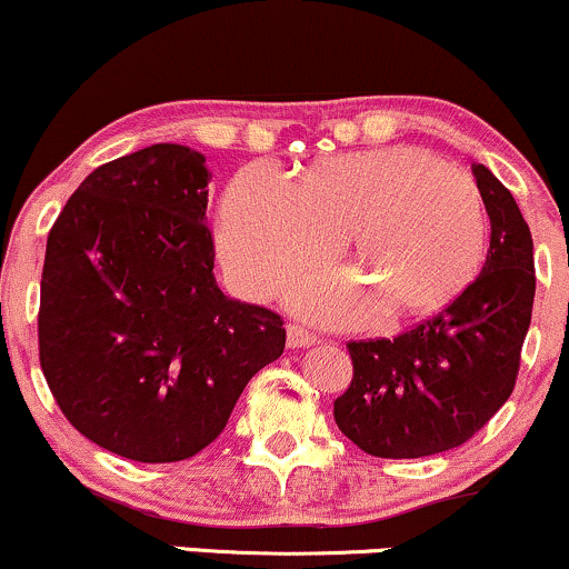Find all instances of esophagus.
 <instances>
[{
    "mask_svg": "<svg viewBox=\"0 0 569 569\" xmlns=\"http://www.w3.org/2000/svg\"><path fill=\"white\" fill-rule=\"evenodd\" d=\"M311 346H317V335L308 332V329L300 325L287 327V348L296 350V348H311Z\"/></svg>",
    "mask_w": 569,
    "mask_h": 569,
    "instance_id": "1",
    "label": "esophagus"
}]
</instances>
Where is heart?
I'll list each match as a JSON object with an SVG mask.
<instances>
[{
    "label": "heart",
    "instance_id": "obj_1",
    "mask_svg": "<svg viewBox=\"0 0 569 569\" xmlns=\"http://www.w3.org/2000/svg\"><path fill=\"white\" fill-rule=\"evenodd\" d=\"M340 234L353 273H303L287 290L292 311L325 325H348L371 306L388 319L425 317L478 277L486 202L469 173L417 147L317 160L292 184L256 163L223 194L219 250L250 298L271 296Z\"/></svg>",
    "mask_w": 569,
    "mask_h": 569
}]
</instances>
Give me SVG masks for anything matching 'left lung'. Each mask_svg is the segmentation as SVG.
<instances>
[{
	"mask_svg": "<svg viewBox=\"0 0 569 569\" xmlns=\"http://www.w3.org/2000/svg\"><path fill=\"white\" fill-rule=\"evenodd\" d=\"M490 219L480 277L446 306L392 340L348 342L350 388L335 422L361 451L419 459L467 443L507 403L536 298L532 237L515 198L472 163Z\"/></svg>",
	"mask_w": 569,
	"mask_h": 569,
	"instance_id": "8db88e82",
	"label": "left lung"
}]
</instances>
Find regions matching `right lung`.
<instances>
[{
    "instance_id": "obj_1",
    "label": "right lung",
    "mask_w": 569,
    "mask_h": 569,
    "mask_svg": "<svg viewBox=\"0 0 569 569\" xmlns=\"http://www.w3.org/2000/svg\"><path fill=\"white\" fill-rule=\"evenodd\" d=\"M206 156L150 144L70 194L47 237L39 361L68 422L163 465L219 438L244 385L284 350V321L213 277Z\"/></svg>"
}]
</instances>
